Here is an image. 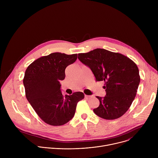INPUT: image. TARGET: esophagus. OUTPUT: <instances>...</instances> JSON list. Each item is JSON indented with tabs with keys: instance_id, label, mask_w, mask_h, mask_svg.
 I'll use <instances>...</instances> for the list:
<instances>
[{
	"instance_id": "34e87169",
	"label": "esophagus",
	"mask_w": 158,
	"mask_h": 158,
	"mask_svg": "<svg viewBox=\"0 0 158 158\" xmlns=\"http://www.w3.org/2000/svg\"><path fill=\"white\" fill-rule=\"evenodd\" d=\"M91 96H87V95H85V99H89L90 98H91Z\"/></svg>"
}]
</instances>
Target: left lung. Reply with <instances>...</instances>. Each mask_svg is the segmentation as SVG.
<instances>
[{"mask_svg":"<svg viewBox=\"0 0 158 158\" xmlns=\"http://www.w3.org/2000/svg\"><path fill=\"white\" fill-rule=\"evenodd\" d=\"M78 59L91 69L96 81H104L106 96L96 97L100 103L94 113L107 120L121 117L136 97L140 82L136 63L122 54L104 49L79 53Z\"/></svg>","mask_w":158,"mask_h":158,"instance_id":"8db88e82","label":"left lung"}]
</instances>
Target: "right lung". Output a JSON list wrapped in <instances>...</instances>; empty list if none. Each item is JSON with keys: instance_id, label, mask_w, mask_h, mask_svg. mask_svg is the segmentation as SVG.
<instances>
[{"instance_id": "add662e5", "label": "right lung", "mask_w": 158, "mask_h": 158, "mask_svg": "<svg viewBox=\"0 0 158 158\" xmlns=\"http://www.w3.org/2000/svg\"><path fill=\"white\" fill-rule=\"evenodd\" d=\"M77 58V54L52 53L34 60L25 72L23 83L26 98L48 124L58 126L68 123L74 116L77 102L84 98L82 92L64 96L60 89L65 68Z\"/></svg>"}]
</instances>
